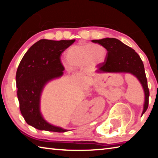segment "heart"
<instances>
[{"mask_svg":"<svg viewBox=\"0 0 158 158\" xmlns=\"http://www.w3.org/2000/svg\"><path fill=\"white\" fill-rule=\"evenodd\" d=\"M107 55V50L99 44H77L67 50L65 58L68 65H65L68 70L71 69L90 67L105 61Z\"/></svg>","mask_w":158,"mask_h":158,"instance_id":"heart-1","label":"heart"}]
</instances>
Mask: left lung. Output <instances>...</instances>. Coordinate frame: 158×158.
I'll list each match as a JSON object with an SVG mask.
<instances>
[{
    "label": "left lung",
    "mask_w": 158,
    "mask_h": 158,
    "mask_svg": "<svg viewBox=\"0 0 158 158\" xmlns=\"http://www.w3.org/2000/svg\"><path fill=\"white\" fill-rule=\"evenodd\" d=\"M107 50V55L103 63L99 64L96 73H125L135 75L140 81L145 94V102L142 115L148 106L149 89L143 63L139 56L132 48L116 38L93 40Z\"/></svg>",
    "instance_id": "obj_1"
}]
</instances>
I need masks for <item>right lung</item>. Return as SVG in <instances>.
Here are the masks:
<instances>
[{
	"instance_id": "right-lung-1",
	"label": "right lung",
	"mask_w": 158,
	"mask_h": 158,
	"mask_svg": "<svg viewBox=\"0 0 158 158\" xmlns=\"http://www.w3.org/2000/svg\"><path fill=\"white\" fill-rule=\"evenodd\" d=\"M74 41L40 40L30 47L19 65L16 82L21 113L26 122L37 130L68 131L45 121L40 111V101L45 84L63 75L65 68L60 56Z\"/></svg>"
}]
</instances>
